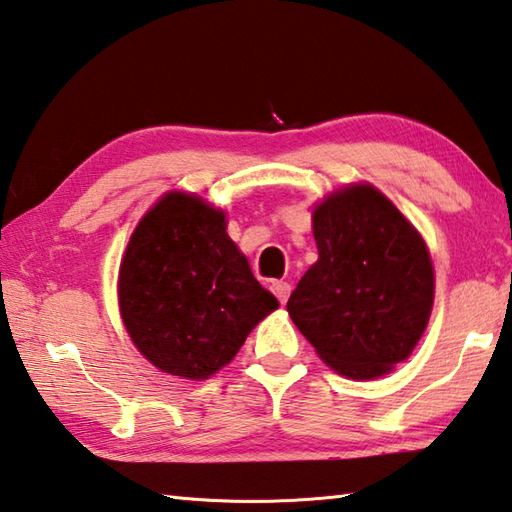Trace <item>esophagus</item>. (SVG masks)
Instances as JSON below:
<instances>
[{"mask_svg": "<svg viewBox=\"0 0 512 512\" xmlns=\"http://www.w3.org/2000/svg\"><path fill=\"white\" fill-rule=\"evenodd\" d=\"M270 290H273V295L279 299V304L288 302V295H290V284L288 282H273V284H270Z\"/></svg>", "mask_w": 512, "mask_h": 512, "instance_id": "34e87169", "label": "esophagus"}]
</instances>
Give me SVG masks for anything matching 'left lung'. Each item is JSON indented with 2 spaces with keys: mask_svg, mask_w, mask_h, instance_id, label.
Masks as SVG:
<instances>
[{
  "mask_svg": "<svg viewBox=\"0 0 512 512\" xmlns=\"http://www.w3.org/2000/svg\"><path fill=\"white\" fill-rule=\"evenodd\" d=\"M319 259L288 313L337 373L375 379L413 353L433 308L424 239L373 186H348L315 208Z\"/></svg>",
  "mask_w": 512,
  "mask_h": 512,
  "instance_id": "left-lung-1",
  "label": "left lung"
}]
</instances>
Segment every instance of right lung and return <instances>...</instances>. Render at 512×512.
<instances>
[{"label":"right lung","instance_id":"add662e5","mask_svg":"<svg viewBox=\"0 0 512 512\" xmlns=\"http://www.w3.org/2000/svg\"><path fill=\"white\" fill-rule=\"evenodd\" d=\"M277 299L226 235L222 210L168 193L135 228L119 268V308L150 364L184 379L226 366Z\"/></svg>","mask_w":512,"mask_h":512}]
</instances>
